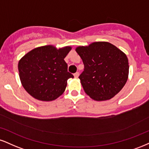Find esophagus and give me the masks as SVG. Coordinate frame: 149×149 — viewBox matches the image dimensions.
<instances>
[{"mask_svg": "<svg viewBox=\"0 0 149 149\" xmlns=\"http://www.w3.org/2000/svg\"><path fill=\"white\" fill-rule=\"evenodd\" d=\"M73 76H74L75 78H78V77L79 76V73H78V72L75 73H74V75H73Z\"/></svg>", "mask_w": 149, "mask_h": 149, "instance_id": "1", "label": "esophagus"}]
</instances>
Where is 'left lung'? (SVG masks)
Masks as SVG:
<instances>
[{"mask_svg": "<svg viewBox=\"0 0 149 149\" xmlns=\"http://www.w3.org/2000/svg\"><path fill=\"white\" fill-rule=\"evenodd\" d=\"M85 69L79 79L84 91L97 101L110 100L126 85L129 63L126 55L107 42H93L76 48Z\"/></svg>", "mask_w": 149, "mask_h": 149, "instance_id": "obj_1", "label": "left lung"}]
</instances>
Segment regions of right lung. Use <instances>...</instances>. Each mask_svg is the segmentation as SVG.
I'll list each match as a JSON object with an SVG mask.
<instances>
[{"instance_id":"right-lung-1","label":"right lung","mask_w":149,"mask_h":149,"mask_svg":"<svg viewBox=\"0 0 149 149\" xmlns=\"http://www.w3.org/2000/svg\"><path fill=\"white\" fill-rule=\"evenodd\" d=\"M71 48L39 46L21 57L18 64L19 78L30 96L39 101H52L63 94L67 80L73 78L64 60Z\"/></svg>"}]
</instances>
